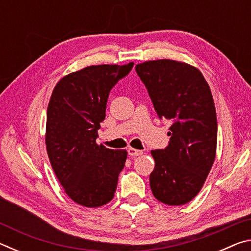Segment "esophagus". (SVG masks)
Masks as SVG:
<instances>
[{"label": "esophagus", "mask_w": 251, "mask_h": 251, "mask_svg": "<svg viewBox=\"0 0 251 251\" xmlns=\"http://www.w3.org/2000/svg\"><path fill=\"white\" fill-rule=\"evenodd\" d=\"M127 152H128V155H129L130 157H136V156H139V155L143 154L142 151L135 150V148H131V147H129L128 150H127Z\"/></svg>", "instance_id": "1"}]
</instances>
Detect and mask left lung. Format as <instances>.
Here are the masks:
<instances>
[{
  "mask_svg": "<svg viewBox=\"0 0 251 251\" xmlns=\"http://www.w3.org/2000/svg\"><path fill=\"white\" fill-rule=\"evenodd\" d=\"M157 115L172 122L168 146L151 151L150 176L154 197L171 206L189 202L201 192L216 157L217 116L201 72L173 59L136 65Z\"/></svg>",
  "mask_w": 251,
  "mask_h": 251,
  "instance_id": "left-lung-1",
  "label": "left lung"
}]
</instances>
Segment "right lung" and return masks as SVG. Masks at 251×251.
<instances>
[{
    "instance_id": "1",
    "label": "right lung",
    "mask_w": 251,
    "mask_h": 251,
    "mask_svg": "<svg viewBox=\"0 0 251 251\" xmlns=\"http://www.w3.org/2000/svg\"><path fill=\"white\" fill-rule=\"evenodd\" d=\"M127 65H92L66 75L55 85L46 117L50 163L72 201L96 208L109 202L127 151L99 145L109 92L129 73Z\"/></svg>"
}]
</instances>
